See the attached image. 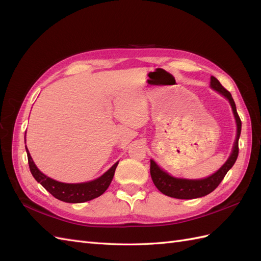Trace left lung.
I'll list each match as a JSON object with an SVG mask.
<instances>
[{"instance_id": "obj_1", "label": "left lung", "mask_w": 261, "mask_h": 261, "mask_svg": "<svg viewBox=\"0 0 261 261\" xmlns=\"http://www.w3.org/2000/svg\"><path fill=\"white\" fill-rule=\"evenodd\" d=\"M210 87L213 90H216L219 93L222 94V96H224L228 100V102H230L233 110L236 126H238V134H236L232 153L230 156H228L226 162L216 173H213L212 175L201 179H186V178L173 177L170 174H168L167 172H164L162 169L158 167V164L153 160H150V174H151L153 184L162 194L167 195L169 197H173V198L194 199V198H199V197H203L210 194L219 186V184L222 181V179L226 175L228 170L233 167L236 159H238L239 139L241 136L242 122L238 114V111H236L235 102L232 98V94L220 84V82L216 77L211 76Z\"/></svg>"}]
</instances>
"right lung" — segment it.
Instances as JSON below:
<instances>
[{"label": "right lung", "mask_w": 261, "mask_h": 261, "mask_svg": "<svg viewBox=\"0 0 261 261\" xmlns=\"http://www.w3.org/2000/svg\"><path fill=\"white\" fill-rule=\"evenodd\" d=\"M26 151L28 156L29 169L35 179L38 181V183H40L46 191L55 197V198L61 201L70 202V203H80V202L89 201L103 194L110 186V184H111L114 176L115 169L118 164V162H116L114 165H112L111 169L108 170L103 175H101L97 179L86 181V183L67 184V183H62V181L52 179L46 175H44L43 173L36 167L35 162L33 161V158H31L28 151L27 146H26Z\"/></svg>", "instance_id": "add662e5"}]
</instances>
